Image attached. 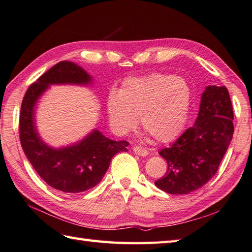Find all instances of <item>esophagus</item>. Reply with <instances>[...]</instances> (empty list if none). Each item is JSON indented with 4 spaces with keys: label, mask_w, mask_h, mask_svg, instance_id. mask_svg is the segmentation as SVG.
<instances>
[{
    "label": "esophagus",
    "mask_w": 252,
    "mask_h": 252,
    "mask_svg": "<svg viewBox=\"0 0 252 252\" xmlns=\"http://www.w3.org/2000/svg\"><path fill=\"white\" fill-rule=\"evenodd\" d=\"M132 151L137 155H140V156H147L149 154V151L147 149H143L141 147H138V145H135V147L132 148Z\"/></svg>",
    "instance_id": "34e87169"
}]
</instances>
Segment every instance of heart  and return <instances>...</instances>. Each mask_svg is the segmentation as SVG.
<instances>
[{"label": "heart", "instance_id": "heart-1", "mask_svg": "<svg viewBox=\"0 0 252 252\" xmlns=\"http://www.w3.org/2000/svg\"><path fill=\"white\" fill-rule=\"evenodd\" d=\"M191 101L192 89L186 80L156 72L123 82L119 91L108 94L105 107L120 135L132 131L140 119L142 129L155 141L168 142L184 129Z\"/></svg>", "mask_w": 252, "mask_h": 252}]
</instances>
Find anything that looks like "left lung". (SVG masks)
<instances>
[{"instance_id":"obj_1","label":"left lung","mask_w":252,"mask_h":252,"mask_svg":"<svg viewBox=\"0 0 252 252\" xmlns=\"http://www.w3.org/2000/svg\"><path fill=\"white\" fill-rule=\"evenodd\" d=\"M234 113L225 86L206 87L197 120L159 155L167 171L155 186L169 194H189L214 177L234 132Z\"/></svg>"}]
</instances>
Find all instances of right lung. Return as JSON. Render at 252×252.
Masks as SVG:
<instances>
[{
	"label": "right lung",
	"instance_id": "add662e5",
	"mask_svg": "<svg viewBox=\"0 0 252 252\" xmlns=\"http://www.w3.org/2000/svg\"><path fill=\"white\" fill-rule=\"evenodd\" d=\"M89 76L81 66L60 61L36 82L32 83L22 99L19 117L21 147L35 171L49 187L64 193H81L101 181L112 158L126 152L125 140L113 141L98 130L83 141L64 149H52L42 142L33 123V109L37 98L50 84H87Z\"/></svg>",
	"mask_w": 252,
	"mask_h": 252
}]
</instances>
